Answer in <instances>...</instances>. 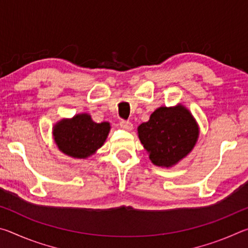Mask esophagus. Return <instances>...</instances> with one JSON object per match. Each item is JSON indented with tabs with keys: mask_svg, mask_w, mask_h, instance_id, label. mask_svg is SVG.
Here are the masks:
<instances>
[{
	"mask_svg": "<svg viewBox=\"0 0 248 248\" xmlns=\"http://www.w3.org/2000/svg\"><path fill=\"white\" fill-rule=\"evenodd\" d=\"M119 125H120V128H123L124 130H128V131L132 129V124L128 120H120Z\"/></svg>",
	"mask_w": 248,
	"mask_h": 248,
	"instance_id": "esophagus-1",
	"label": "esophagus"
}]
</instances>
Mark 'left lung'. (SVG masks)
Wrapping results in <instances>:
<instances>
[{"instance_id":"1","label":"left lung","mask_w":248,"mask_h":248,"mask_svg":"<svg viewBox=\"0 0 248 248\" xmlns=\"http://www.w3.org/2000/svg\"><path fill=\"white\" fill-rule=\"evenodd\" d=\"M138 133L153 164L170 167L192 150L199 128L185 107H161L139 125Z\"/></svg>"}]
</instances>
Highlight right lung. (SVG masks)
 <instances>
[{
	"label": "right lung",
	"instance_id": "obj_1",
	"mask_svg": "<svg viewBox=\"0 0 248 248\" xmlns=\"http://www.w3.org/2000/svg\"><path fill=\"white\" fill-rule=\"evenodd\" d=\"M109 130L108 123H94L91 116L81 114L57 124L53 137L62 152L72 157L85 158L104 144Z\"/></svg>",
	"mask_w": 248,
	"mask_h": 248
}]
</instances>
